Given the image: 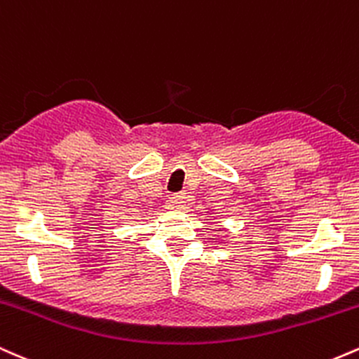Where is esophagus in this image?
Returning <instances> with one entry per match:
<instances>
[{
	"instance_id": "esophagus-1",
	"label": "esophagus",
	"mask_w": 359,
	"mask_h": 359,
	"mask_svg": "<svg viewBox=\"0 0 359 359\" xmlns=\"http://www.w3.org/2000/svg\"><path fill=\"white\" fill-rule=\"evenodd\" d=\"M170 203L177 209L184 208V205H185V196H184V194H177V196H172L170 197Z\"/></svg>"
}]
</instances>
